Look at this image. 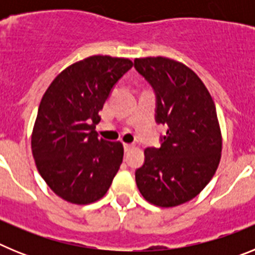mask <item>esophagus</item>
<instances>
[{"label": "esophagus", "instance_id": "obj_1", "mask_svg": "<svg viewBox=\"0 0 255 255\" xmlns=\"http://www.w3.org/2000/svg\"><path fill=\"white\" fill-rule=\"evenodd\" d=\"M132 148H134L132 144H124V150H125V152H129V150L132 149Z\"/></svg>", "mask_w": 255, "mask_h": 255}]
</instances>
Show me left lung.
<instances>
[{
	"instance_id": "8db88e82",
	"label": "left lung",
	"mask_w": 255,
	"mask_h": 255,
	"mask_svg": "<svg viewBox=\"0 0 255 255\" xmlns=\"http://www.w3.org/2000/svg\"><path fill=\"white\" fill-rule=\"evenodd\" d=\"M134 67L155 94V123L167 126L161 147L144 150L135 181L149 203L180 206L206 188L220 163L222 139L215 102L197 74L180 62L135 58Z\"/></svg>"
}]
</instances>
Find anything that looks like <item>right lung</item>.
Returning a JSON list of instances; mask_svg holds the SVG:
<instances>
[{
	"mask_svg": "<svg viewBox=\"0 0 255 255\" xmlns=\"http://www.w3.org/2000/svg\"><path fill=\"white\" fill-rule=\"evenodd\" d=\"M131 67L128 58H84L58 74L40 101L33 157L47 185L70 203L101 199L123 163V144L100 139L94 128L114 87Z\"/></svg>",
	"mask_w": 255,
	"mask_h": 255,
	"instance_id": "right-lung-1",
	"label": "right lung"
}]
</instances>
